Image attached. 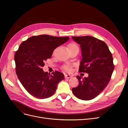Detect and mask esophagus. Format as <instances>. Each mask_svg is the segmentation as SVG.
Segmentation results:
<instances>
[{
  "mask_svg": "<svg viewBox=\"0 0 128 128\" xmlns=\"http://www.w3.org/2000/svg\"><path fill=\"white\" fill-rule=\"evenodd\" d=\"M64 77H65L66 78H70L72 77V76L70 75H65Z\"/></svg>",
  "mask_w": 128,
  "mask_h": 128,
  "instance_id": "esophagus-1",
  "label": "esophagus"
}]
</instances>
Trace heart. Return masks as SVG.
Here are the masks:
<instances>
[{
    "mask_svg": "<svg viewBox=\"0 0 128 128\" xmlns=\"http://www.w3.org/2000/svg\"><path fill=\"white\" fill-rule=\"evenodd\" d=\"M78 48V46L75 43V42H71V43L68 44V49L69 50H71L72 49H75V48ZM64 70L67 72H70L71 70V68L70 66L69 65H66L63 67Z\"/></svg>",
    "mask_w": 128,
    "mask_h": 128,
    "instance_id": "b5f03b06",
    "label": "heart"
}]
</instances>
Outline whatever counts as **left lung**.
I'll return each mask as SVG.
<instances>
[{"label":"left lung","mask_w":128,"mask_h":128,"mask_svg":"<svg viewBox=\"0 0 128 128\" xmlns=\"http://www.w3.org/2000/svg\"><path fill=\"white\" fill-rule=\"evenodd\" d=\"M80 45L82 59L79 72L88 74V77L77 76L78 86L72 88L77 98L90 100L96 98L107 86L114 69L113 59L104 42L92 36L72 37Z\"/></svg>","instance_id":"left-lung-1"}]
</instances>
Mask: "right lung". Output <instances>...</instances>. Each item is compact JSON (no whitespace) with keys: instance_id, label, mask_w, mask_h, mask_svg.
<instances>
[{"instance_id":"add662e5","label":"right lung","mask_w":128,"mask_h":128,"mask_svg":"<svg viewBox=\"0 0 128 128\" xmlns=\"http://www.w3.org/2000/svg\"><path fill=\"white\" fill-rule=\"evenodd\" d=\"M68 37L42 34L23 42L15 52V70L19 80L29 94L38 99H45L54 94L64 75L56 71L52 75L44 72L45 61L51 58L56 48L65 43Z\"/></svg>"}]
</instances>
